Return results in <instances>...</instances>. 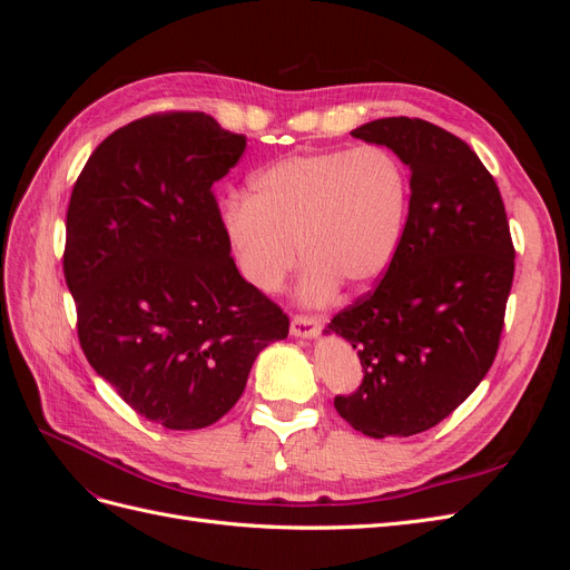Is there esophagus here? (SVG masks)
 Here are the masks:
<instances>
[{
	"label": "esophagus",
	"mask_w": 570,
	"mask_h": 570,
	"mask_svg": "<svg viewBox=\"0 0 570 570\" xmlns=\"http://www.w3.org/2000/svg\"><path fill=\"white\" fill-rule=\"evenodd\" d=\"M289 333L295 337H316L321 333V318L318 316H295L289 323Z\"/></svg>",
	"instance_id": "esophagus-1"
}]
</instances>
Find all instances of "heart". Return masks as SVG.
<instances>
[{
	"label": "heart",
	"mask_w": 570,
	"mask_h": 570,
	"mask_svg": "<svg viewBox=\"0 0 570 570\" xmlns=\"http://www.w3.org/2000/svg\"><path fill=\"white\" fill-rule=\"evenodd\" d=\"M411 204L406 164L385 147L292 154L258 170L252 197H228L220 226L243 278L278 292L302 258V297L364 289L400 254Z\"/></svg>",
	"instance_id": "b5f03b06"
}]
</instances>
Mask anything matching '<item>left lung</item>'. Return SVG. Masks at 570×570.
<instances>
[{"label": "left lung", "instance_id": "obj_1", "mask_svg": "<svg viewBox=\"0 0 570 570\" xmlns=\"http://www.w3.org/2000/svg\"><path fill=\"white\" fill-rule=\"evenodd\" d=\"M354 137L411 168L400 254L375 289L327 323L352 342L364 381L335 409L368 438L438 425L488 375L513 283L502 195L461 137L421 118H377Z\"/></svg>", "mask_w": 570, "mask_h": 570}]
</instances>
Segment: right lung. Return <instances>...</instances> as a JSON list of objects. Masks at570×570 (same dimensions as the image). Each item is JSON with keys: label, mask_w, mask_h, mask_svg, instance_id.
Returning a JSON list of instances; mask_svg holds the SVG:
<instances>
[{"label": "right lung", "mask_w": 570, "mask_h": 570, "mask_svg": "<svg viewBox=\"0 0 570 570\" xmlns=\"http://www.w3.org/2000/svg\"><path fill=\"white\" fill-rule=\"evenodd\" d=\"M247 137L202 111L137 118L101 142L66 212L63 275L90 366L168 430L216 423L289 318L239 275L214 183Z\"/></svg>", "instance_id": "add662e5"}]
</instances>
